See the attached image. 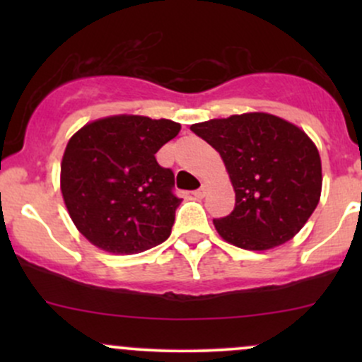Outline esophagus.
Listing matches in <instances>:
<instances>
[{"label": "esophagus", "instance_id": "1", "mask_svg": "<svg viewBox=\"0 0 362 362\" xmlns=\"http://www.w3.org/2000/svg\"><path fill=\"white\" fill-rule=\"evenodd\" d=\"M206 192H207V185L202 184L197 190H194V195H195V197H204Z\"/></svg>", "mask_w": 362, "mask_h": 362}]
</instances>
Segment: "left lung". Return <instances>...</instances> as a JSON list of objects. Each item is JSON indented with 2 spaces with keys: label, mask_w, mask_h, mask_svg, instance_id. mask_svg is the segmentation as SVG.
<instances>
[{
  "label": "left lung",
  "mask_w": 362,
  "mask_h": 362,
  "mask_svg": "<svg viewBox=\"0 0 362 362\" xmlns=\"http://www.w3.org/2000/svg\"><path fill=\"white\" fill-rule=\"evenodd\" d=\"M190 131L223 158L235 189V209L213 219L228 243L269 250L305 226L322 192V161L308 136L271 114L231 115Z\"/></svg>",
  "instance_id": "8db88e82"
}]
</instances>
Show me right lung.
<instances>
[{
    "label": "right lung",
    "instance_id": "1",
    "mask_svg": "<svg viewBox=\"0 0 362 362\" xmlns=\"http://www.w3.org/2000/svg\"><path fill=\"white\" fill-rule=\"evenodd\" d=\"M178 131L173 120L114 115L69 139L61 192L85 238L112 253H139L168 238L182 199L155 155Z\"/></svg>",
    "mask_w": 362,
    "mask_h": 362
}]
</instances>
